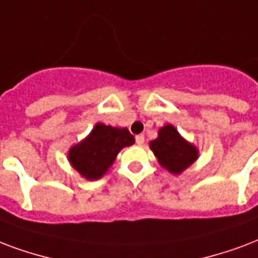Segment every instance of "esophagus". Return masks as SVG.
Returning <instances> with one entry per match:
<instances>
[{
	"label": "esophagus",
	"instance_id": "1",
	"mask_svg": "<svg viewBox=\"0 0 258 258\" xmlns=\"http://www.w3.org/2000/svg\"><path fill=\"white\" fill-rule=\"evenodd\" d=\"M135 141H137V143L139 146H142L143 143H145V135H143V134H139V135L135 137Z\"/></svg>",
	"mask_w": 258,
	"mask_h": 258
}]
</instances>
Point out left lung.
I'll return each instance as SVG.
<instances>
[{"instance_id": "8db88e82", "label": "left lung", "mask_w": 258, "mask_h": 258, "mask_svg": "<svg viewBox=\"0 0 258 258\" xmlns=\"http://www.w3.org/2000/svg\"><path fill=\"white\" fill-rule=\"evenodd\" d=\"M150 149L161 166L173 174L184 172L199 157L196 146L186 142L172 124L160 128L158 138L150 142Z\"/></svg>"}]
</instances>
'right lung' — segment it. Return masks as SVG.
<instances>
[{
	"mask_svg": "<svg viewBox=\"0 0 258 258\" xmlns=\"http://www.w3.org/2000/svg\"><path fill=\"white\" fill-rule=\"evenodd\" d=\"M134 142L135 138L127 128L97 123L82 142L69 150V161L86 180H98L112 166L119 151Z\"/></svg>",
	"mask_w": 258,
	"mask_h": 258,
	"instance_id": "right-lung-1",
	"label": "right lung"
}]
</instances>
